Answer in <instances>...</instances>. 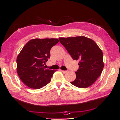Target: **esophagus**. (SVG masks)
<instances>
[{
  "label": "esophagus",
  "mask_w": 120,
  "mask_h": 120,
  "mask_svg": "<svg viewBox=\"0 0 120 120\" xmlns=\"http://www.w3.org/2000/svg\"><path fill=\"white\" fill-rule=\"evenodd\" d=\"M60 71L61 72H62L63 74H66V73H67V71H63V70H60Z\"/></svg>",
  "instance_id": "1"
}]
</instances>
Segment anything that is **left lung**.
<instances>
[{"instance_id":"left-lung-1","label":"left lung","mask_w":120,"mask_h":120,"mask_svg":"<svg viewBox=\"0 0 120 120\" xmlns=\"http://www.w3.org/2000/svg\"><path fill=\"white\" fill-rule=\"evenodd\" d=\"M72 59L79 60L76 79L71 83L80 88L91 86L100 77L104 64L103 53L93 39L85 37L59 38Z\"/></svg>"}]
</instances>
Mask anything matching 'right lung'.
I'll return each mask as SVG.
<instances>
[{
    "mask_svg": "<svg viewBox=\"0 0 120 120\" xmlns=\"http://www.w3.org/2000/svg\"><path fill=\"white\" fill-rule=\"evenodd\" d=\"M59 41L57 38H34L26 43L16 59L20 79L29 88L41 89L51 81L55 70L45 68L50 50Z\"/></svg>",
    "mask_w": 120,
    "mask_h": 120,
    "instance_id": "add662e5",
    "label": "right lung"
}]
</instances>
